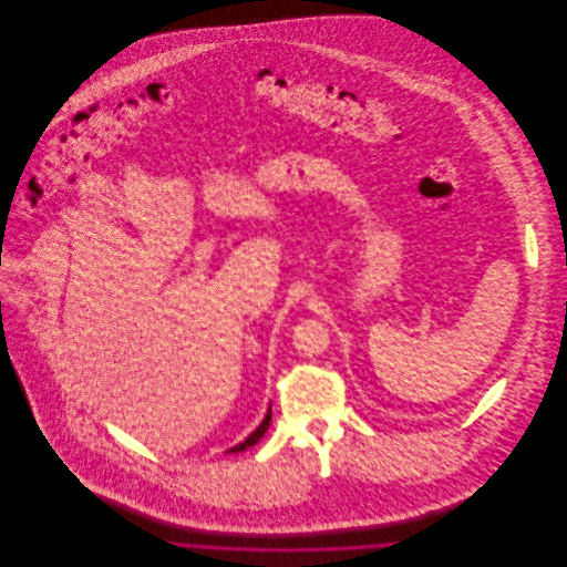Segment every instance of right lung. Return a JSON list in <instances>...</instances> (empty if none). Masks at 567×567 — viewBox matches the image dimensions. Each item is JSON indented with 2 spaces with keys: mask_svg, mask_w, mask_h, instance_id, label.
<instances>
[{
  "mask_svg": "<svg viewBox=\"0 0 567 567\" xmlns=\"http://www.w3.org/2000/svg\"><path fill=\"white\" fill-rule=\"evenodd\" d=\"M270 421H271V404L270 408H268V414H266V419L259 423V427L255 430V432L250 433L244 442H240V444H236L234 449H229L227 453H240V451H246L248 446H255L261 437H264V433L268 432V427H270Z\"/></svg>",
  "mask_w": 567,
  "mask_h": 567,
  "instance_id": "add662e5",
  "label": "right lung"
}]
</instances>
